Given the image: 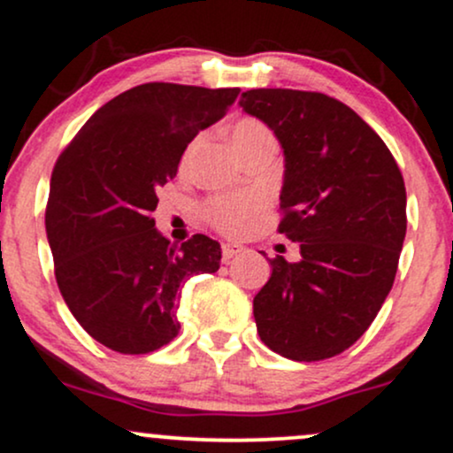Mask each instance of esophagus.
Segmentation results:
<instances>
[{"mask_svg": "<svg viewBox=\"0 0 453 453\" xmlns=\"http://www.w3.org/2000/svg\"><path fill=\"white\" fill-rule=\"evenodd\" d=\"M241 251H242V247H241V244H236V242H223V247H221V256H223V259H226V262H230V259L234 256H238Z\"/></svg>", "mask_w": 453, "mask_h": 453, "instance_id": "1", "label": "esophagus"}]
</instances>
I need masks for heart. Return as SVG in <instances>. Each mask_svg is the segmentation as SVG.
<instances>
[{"label":"heart","mask_w":453,"mask_h":453,"mask_svg":"<svg viewBox=\"0 0 453 453\" xmlns=\"http://www.w3.org/2000/svg\"><path fill=\"white\" fill-rule=\"evenodd\" d=\"M270 136L268 127L264 123L256 121V119H241L232 126L230 140L232 147L241 150L247 144L256 142L259 138ZM257 209V200L253 196H226L215 197L206 204V217L215 227L221 232L234 234L242 227V223L249 219Z\"/></svg>","instance_id":"obj_1"}]
</instances>
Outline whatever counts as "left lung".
<instances>
[{"instance_id": "left-lung-1", "label": "left lung", "mask_w": 453, "mask_h": 453, "mask_svg": "<svg viewBox=\"0 0 453 453\" xmlns=\"http://www.w3.org/2000/svg\"><path fill=\"white\" fill-rule=\"evenodd\" d=\"M241 108L283 149L279 232L300 259H270L253 298L264 345L296 362L351 347L386 303L407 234V191L375 129L324 93L251 89Z\"/></svg>"}]
</instances>
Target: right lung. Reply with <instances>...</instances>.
<instances>
[{"label": "right lung", "instance_id": "right-lung-1", "mask_svg": "<svg viewBox=\"0 0 453 453\" xmlns=\"http://www.w3.org/2000/svg\"><path fill=\"white\" fill-rule=\"evenodd\" d=\"M238 93L138 85L93 112L57 159L46 206L57 285L78 324L108 349L138 356L168 345L180 330L185 280L219 270V242L196 234L170 244L150 212L187 144Z\"/></svg>", "mask_w": 453, "mask_h": 453}]
</instances>
